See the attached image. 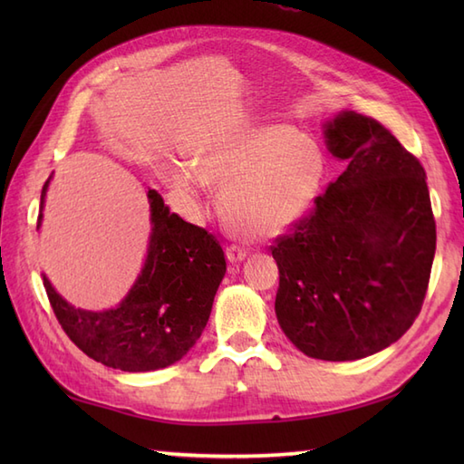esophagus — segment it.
<instances>
[{"mask_svg": "<svg viewBox=\"0 0 464 464\" xmlns=\"http://www.w3.org/2000/svg\"><path fill=\"white\" fill-rule=\"evenodd\" d=\"M225 255H227V261L239 263V261L247 257V249L241 247V245H229V247H227V251H225Z\"/></svg>", "mask_w": 464, "mask_h": 464, "instance_id": "obj_1", "label": "esophagus"}]
</instances>
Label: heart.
<instances>
[{
  "instance_id": "b5f03b06",
  "label": "heart",
  "mask_w": 464,
  "mask_h": 464,
  "mask_svg": "<svg viewBox=\"0 0 464 464\" xmlns=\"http://www.w3.org/2000/svg\"><path fill=\"white\" fill-rule=\"evenodd\" d=\"M327 157L289 125L263 123L207 143L193 165L175 163L167 183L197 195L203 181L221 189L219 211L233 233L269 241L309 213L327 179Z\"/></svg>"
}]
</instances>
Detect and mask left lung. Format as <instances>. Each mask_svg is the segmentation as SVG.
<instances>
[{"instance_id":"obj_1","label":"left lung","mask_w":464,"mask_h":464,"mask_svg":"<svg viewBox=\"0 0 464 464\" xmlns=\"http://www.w3.org/2000/svg\"><path fill=\"white\" fill-rule=\"evenodd\" d=\"M324 143L347 167L271 247L275 313L307 357L357 361L419 317L437 225L425 169L377 120L343 111L324 123Z\"/></svg>"}]
</instances>
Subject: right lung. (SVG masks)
Returning a JSON list of instances; mask_svg holds the SVG:
<instances>
[{"label": "right lung", "instance_id": "right-lung-1", "mask_svg": "<svg viewBox=\"0 0 464 464\" xmlns=\"http://www.w3.org/2000/svg\"><path fill=\"white\" fill-rule=\"evenodd\" d=\"M49 179L39 209H44ZM147 199L153 225L147 257L131 291L115 309H75L44 275L47 299L67 337L87 357L127 372L165 369L185 357L209 321L227 271L215 235L169 213L155 189H150ZM42 217L39 211L37 229Z\"/></svg>", "mask_w": 464, "mask_h": 464}]
</instances>
